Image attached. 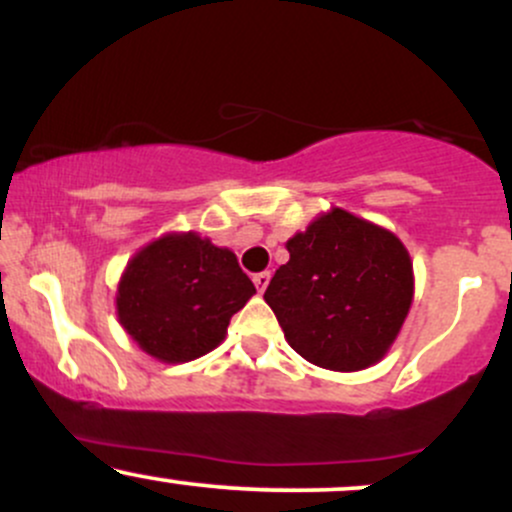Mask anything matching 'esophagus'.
Here are the masks:
<instances>
[{
  "label": "esophagus",
  "mask_w": 512,
  "mask_h": 512,
  "mask_svg": "<svg viewBox=\"0 0 512 512\" xmlns=\"http://www.w3.org/2000/svg\"><path fill=\"white\" fill-rule=\"evenodd\" d=\"M269 279H272V274H269V272H260V274L252 276V281H255L257 291H260V293H264V289L269 286Z\"/></svg>",
  "instance_id": "obj_1"
}]
</instances>
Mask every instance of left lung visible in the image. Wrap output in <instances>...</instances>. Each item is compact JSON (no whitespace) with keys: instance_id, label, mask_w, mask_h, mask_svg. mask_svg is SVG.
<instances>
[{"instance_id":"left-lung-1","label":"left lung","mask_w":512,"mask_h":512,"mask_svg":"<svg viewBox=\"0 0 512 512\" xmlns=\"http://www.w3.org/2000/svg\"><path fill=\"white\" fill-rule=\"evenodd\" d=\"M264 291L286 342L305 361L339 373L363 370L395 344L411 301L414 267L387 228L332 207L286 243Z\"/></svg>"}]
</instances>
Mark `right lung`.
<instances>
[{
	"label": "right lung",
	"mask_w": 512,
	"mask_h": 512,
	"mask_svg": "<svg viewBox=\"0 0 512 512\" xmlns=\"http://www.w3.org/2000/svg\"><path fill=\"white\" fill-rule=\"evenodd\" d=\"M255 286L236 252L195 231L166 233L144 245L117 284V320L161 363H187L226 339L231 317Z\"/></svg>",
	"instance_id": "obj_1"
}]
</instances>
